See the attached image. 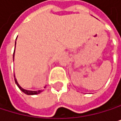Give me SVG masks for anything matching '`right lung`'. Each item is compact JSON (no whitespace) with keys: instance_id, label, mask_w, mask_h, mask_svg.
<instances>
[{"instance_id":"add662e5","label":"right lung","mask_w":121,"mask_h":121,"mask_svg":"<svg viewBox=\"0 0 121 121\" xmlns=\"http://www.w3.org/2000/svg\"><path fill=\"white\" fill-rule=\"evenodd\" d=\"M13 57H14V52H13ZM14 81H15L16 84H17V86L19 87V89L22 92H24L25 94H27V95H35V94H39V93L41 92V90H38V91H29V90H26V89H22V88L19 85V83H17V79L15 78V76H14Z\"/></svg>"}]
</instances>
